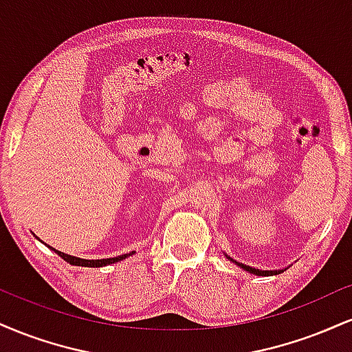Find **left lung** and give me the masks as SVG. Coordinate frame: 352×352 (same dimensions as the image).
I'll use <instances>...</instances> for the list:
<instances>
[{
  "instance_id": "left-lung-1",
  "label": "left lung",
  "mask_w": 352,
  "mask_h": 352,
  "mask_svg": "<svg viewBox=\"0 0 352 352\" xmlns=\"http://www.w3.org/2000/svg\"><path fill=\"white\" fill-rule=\"evenodd\" d=\"M227 258L230 261H233V263H236L238 266H240V268H243L245 272H248V273H253V274H258V276H272V274H276V273H280V272H261V270H256V268H252V266H248V265H243V263H238V261H235L233 260V258H230L228 254H227Z\"/></svg>"
}]
</instances>
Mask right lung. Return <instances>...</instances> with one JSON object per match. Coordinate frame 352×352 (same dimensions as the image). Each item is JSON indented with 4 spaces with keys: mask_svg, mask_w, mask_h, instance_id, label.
I'll return each mask as SVG.
<instances>
[{
    "mask_svg": "<svg viewBox=\"0 0 352 352\" xmlns=\"http://www.w3.org/2000/svg\"><path fill=\"white\" fill-rule=\"evenodd\" d=\"M50 246V245H47ZM52 252H56L59 254L63 260H66L67 263L71 265H76V266H91V268H99V266H106V265H112V263H117V261L120 260H125L127 256H131L132 253H125V254H120V256H116V258H104V260H84V258H78V256H71V254H66L63 252H59V250H54L52 246H50Z\"/></svg>",
    "mask_w": 352,
    "mask_h": 352,
    "instance_id": "add662e5",
    "label": "right lung"
}]
</instances>
